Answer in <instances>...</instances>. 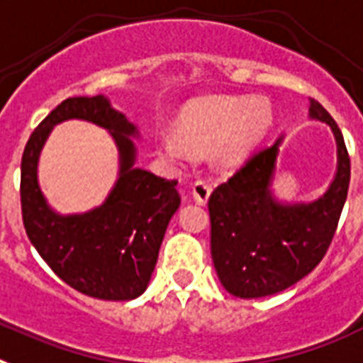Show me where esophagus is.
Returning <instances> with one entry per match:
<instances>
[{
	"label": "esophagus",
	"mask_w": 363,
	"mask_h": 363,
	"mask_svg": "<svg viewBox=\"0 0 363 363\" xmlns=\"http://www.w3.org/2000/svg\"><path fill=\"white\" fill-rule=\"evenodd\" d=\"M191 194H194V199L197 204H206L208 197L212 194V186L208 184L206 181H195L191 186Z\"/></svg>",
	"instance_id": "obj_1"
}]
</instances>
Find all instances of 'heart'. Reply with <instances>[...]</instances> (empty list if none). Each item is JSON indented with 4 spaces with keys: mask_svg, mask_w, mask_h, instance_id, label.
<instances>
[{
    "mask_svg": "<svg viewBox=\"0 0 363 363\" xmlns=\"http://www.w3.org/2000/svg\"><path fill=\"white\" fill-rule=\"evenodd\" d=\"M272 125L269 102L247 96L201 99L186 107L179 129L157 135V146L172 160H190L194 150H212L226 166L241 162Z\"/></svg>",
    "mask_w": 363,
    "mask_h": 363,
    "instance_id": "obj_1",
    "label": "heart"
}]
</instances>
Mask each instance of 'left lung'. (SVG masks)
<instances>
[{
	"label": "left lung",
	"instance_id": "obj_1",
	"mask_svg": "<svg viewBox=\"0 0 363 363\" xmlns=\"http://www.w3.org/2000/svg\"><path fill=\"white\" fill-rule=\"evenodd\" d=\"M311 118L327 122L338 144V172L313 203L281 204L270 182L277 147L256 151L208 199L210 250L220 283L235 298H263L285 291L313 272L329 250L351 181V159L333 116L311 99Z\"/></svg>",
	"mask_w": 363,
	"mask_h": 363
}]
</instances>
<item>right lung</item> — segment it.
<instances>
[{"label": "right lung", "mask_w": 363, "mask_h": 363, "mask_svg": "<svg viewBox=\"0 0 363 363\" xmlns=\"http://www.w3.org/2000/svg\"><path fill=\"white\" fill-rule=\"evenodd\" d=\"M69 118L107 128L121 153V173L102 207L58 216L37 186V157L50 129ZM137 128L107 99L74 96L52 109L30 135L21 157V216L30 242L52 272L82 294L106 301L135 299L146 291L160 242L181 204L177 181L133 168Z\"/></svg>", "instance_id": "right-lung-1"}]
</instances>
